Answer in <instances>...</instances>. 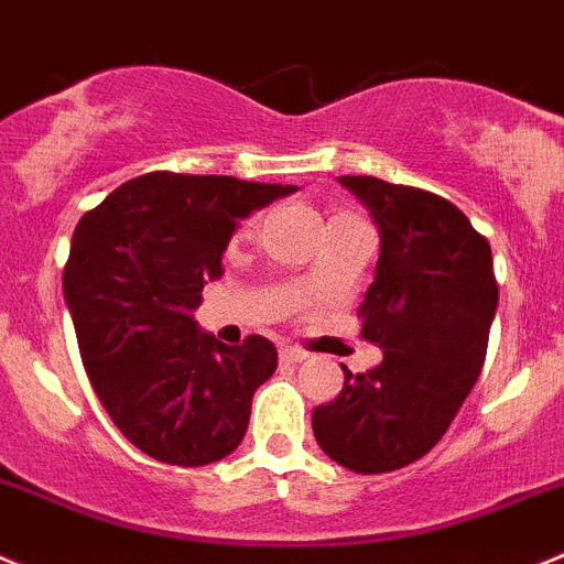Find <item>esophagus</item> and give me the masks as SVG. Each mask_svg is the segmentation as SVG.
<instances>
[{
  "label": "esophagus",
  "instance_id": "1",
  "mask_svg": "<svg viewBox=\"0 0 564 564\" xmlns=\"http://www.w3.org/2000/svg\"><path fill=\"white\" fill-rule=\"evenodd\" d=\"M279 359L282 362H302V359H307V351H302L296 346H282L279 348Z\"/></svg>",
  "mask_w": 564,
  "mask_h": 564
}]
</instances>
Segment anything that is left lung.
Returning a JSON list of instances; mask_svg holds the SVG:
<instances>
[{"instance_id":"1","label":"left lung","mask_w":564,"mask_h":564,"mask_svg":"<svg viewBox=\"0 0 564 564\" xmlns=\"http://www.w3.org/2000/svg\"><path fill=\"white\" fill-rule=\"evenodd\" d=\"M379 229L373 282L359 304L362 337L382 348L313 410L326 457L354 474L404 468L437 443L481 373L498 310L490 243L446 198L377 176H337Z\"/></svg>"}]
</instances>
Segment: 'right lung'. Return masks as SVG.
Returning a JSON list of instances; mask_svg holds the SVG:
<instances>
[{"label":"right lung","mask_w":564,"mask_h":564,"mask_svg":"<svg viewBox=\"0 0 564 564\" xmlns=\"http://www.w3.org/2000/svg\"><path fill=\"white\" fill-rule=\"evenodd\" d=\"M296 185L154 171L79 218L63 296L83 366L121 434L149 457L210 465L243 440L276 348L251 335L227 346L193 310L243 218Z\"/></svg>","instance_id":"right-lung-1"}]
</instances>
